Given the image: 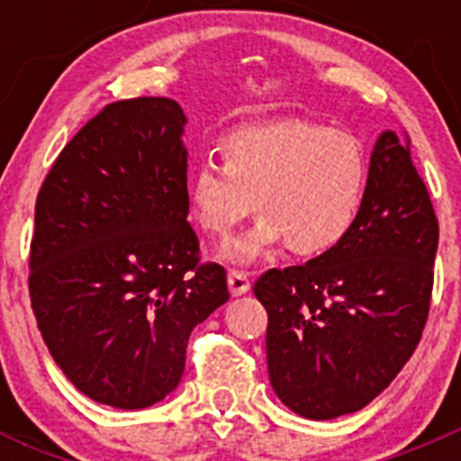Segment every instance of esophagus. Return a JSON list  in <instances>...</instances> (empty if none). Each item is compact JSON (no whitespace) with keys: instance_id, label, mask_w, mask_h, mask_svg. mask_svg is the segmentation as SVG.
<instances>
[{"instance_id":"obj_1","label":"esophagus","mask_w":461,"mask_h":461,"mask_svg":"<svg viewBox=\"0 0 461 461\" xmlns=\"http://www.w3.org/2000/svg\"><path fill=\"white\" fill-rule=\"evenodd\" d=\"M227 285H230L231 294L240 296V294H245V292H249L252 283H249L248 272H240V269H231L230 276H227Z\"/></svg>"}]
</instances>
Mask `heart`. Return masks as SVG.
Segmentation results:
<instances>
[{
	"label": "heart",
	"mask_w": 461,
	"mask_h": 461,
	"mask_svg": "<svg viewBox=\"0 0 461 461\" xmlns=\"http://www.w3.org/2000/svg\"><path fill=\"white\" fill-rule=\"evenodd\" d=\"M222 160L203 162L189 180V209L201 231L230 236L245 218L257 227L222 249L248 265L285 243L296 257L332 252L355 230L368 189V158L352 133L303 118L231 131Z\"/></svg>",
	"instance_id": "1"
}]
</instances>
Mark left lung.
I'll return each mask as SVG.
<instances>
[{
    "label": "left lung",
    "instance_id": "8db88e82",
    "mask_svg": "<svg viewBox=\"0 0 461 461\" xmlns=\"http://www.w3.org/2000/svg\"><path fill=\"white\" fill-rule=\"evenodd\" d=\"M439 222L411 149L381 133L355 230L332 252L267 269V370L296 415L334 420L388 388L420 343L430 310Z\"/></svg>",
    "mask_w": 461,
    "mask_h": 461
}]
</instances>
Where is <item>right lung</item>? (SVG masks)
<instances>
[{
  "label": "right lung",
  "mask_w": 461,
  "mask_h": 461,
  "mask_svg": "<svg viewBox=\"0 0 461 461\" xmlns=\"http://www.w3.org/2000/svg\"><path fill=\"white\" fill-rule=\"evenodd\" d=\"M185 113L169 97L106 104L41 183L29 294L55 364L93 402L153 406L192 330L230 299L187 222Z\"/></svg>",
  "instance_id": "obj_1"
}]
</instances>
